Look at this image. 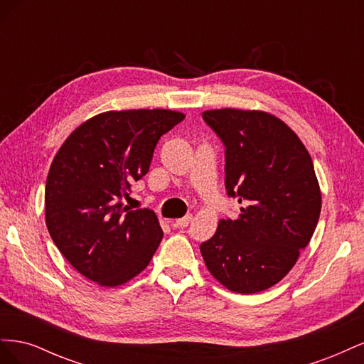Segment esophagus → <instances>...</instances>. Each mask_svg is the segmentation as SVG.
Wrapping results in <instances>:
<instances>
[{
  "mask_svg": "<svg viewBox=\"0 0 364 364\" xmlns=\"http://www.w3.org/2000/svg\"><path fill=\"white\" fill-rule=\"evenodd\" d=\"M191 215H185V217H182V218H178V220H174L173 222V226H176V228H186L190 225V222H191Z\"/></svg>",
  "mask_w": 364,
  "mask_h": 364,
  "instance_id": "esophagus-1",
  "label": "esophagus"
}]
</instances>
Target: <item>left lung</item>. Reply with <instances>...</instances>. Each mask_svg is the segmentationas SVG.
I'll return each mask as SVG.
<instances>
[{"label":"left lung","instance_id":"1","mask_svg":"<svg viewBox=\"0 0 364 364\" xmlns=\"http://www.w3.org/2000/svg\"><path fill=\"white\" fill-rule=\"evenodd\" d=\"M225 144L228 196L243 203L237 220H220L200 245L213 277L250 294L278 284L314 234L322 196L310 153L282 119L262 111L202 114Z\"/></svg>","mask_w":364,"mask_h":364}]
</instances>
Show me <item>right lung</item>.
Segmentation results:
<instances>
[{
  "mask_svg": "<svg viewBox=\"0 0 364 364\" xmlns=\"http://www.w3.org/2000/svg\"><path fill=\"white\" fill-rule=\"evenodd\" d=\"M185 118L170 109L109 111L65 139L46 185V223L85 278L117 287L144 270L162 240L151 209L123 203L146 176L159 138Z\"/></svg>",
  "mask_w": 364,
  "mask_h": 364,
  "instance_id": "obj_1",
  "label": "right lung"
}]
</instances>
